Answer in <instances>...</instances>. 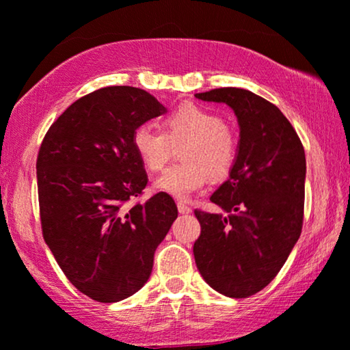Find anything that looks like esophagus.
Returning <instances> with one entry per match:
<instances>
[{
  "label": "esophagus",
  "mask_w": 350,
  "mask_h": 350,
  "mask_svg": "<svg viewBox=\"0 0 350 350\" xmlns=\"http://www.w3.org/2000/svg\"><path fill=\"white\" fill-rule=\"evenodd\" d=\"M178 211L180 213V214H189V213H192V209H190L187 204L185 203H178Z\"/></svg>",
  "instance_id": "esophagus-1"
}]
</instances>
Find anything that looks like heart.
Masks as SVG:
<instances>
[{"mask_svg": "<svg viewBox=\"0 0 350 350\" xmlns=\"http://www.w3.org/2000/svg\"><path fill=\"white\" fill-rule=\"evenodd\" d=\"M180 145L183 163L167 167L153 183L157 192L178 200H189L211 178L230 171L237 157L234 133L222 118L203 107L185 104L163 120V133L141 124L133 133V148L142 166L150 172L161 171Z\"/></svg>", "mask_w": 350, "mask_h": 350, "instance_id": "heart-1", "label": "heart"}]
</instances>
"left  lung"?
<instances>
[{
    "label": "left lung",
    "mask_w": 350,
    "mask_h": 350,
    "mask_svg": "<svg viewBox=\"0 0 350 350\" xmlns=\"http://www.w3.org/2000/svg\"><path fill=\"white\" fill-rule=\"evenodd\" d=\"M195 97L229 105L240 128L229 179L211 195L227 214L195 211V264L213 290L248 297L275 278L301 235L304 147L280 109L254 92L219 88Z\"/></svg>",
    "instance_id": "1"
}]
</instances>
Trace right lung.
Returning a JSON list of instances; mask_svg holds the SVG:
<instances>
[{"label":"right lung","instance_id":"add662e5","mask_svg":"<svg viewBox=\"0 0 350 350\" xmlns=\"http://www.w3.org/2000/svg\"><path fill=\"white\" fill-rule=\"evenodd\" d=\"M166 113L147 91L109 86L73 102L46 133L36 161L46 245L72 282L97 302L146 285L178 206L166 193L126 208L147 185L133 133Z\"/></svg>","mask_w":350,"mask_h":350}]
</instances>
